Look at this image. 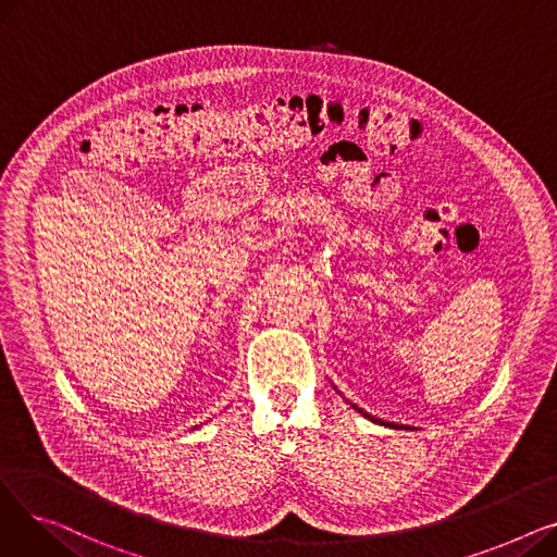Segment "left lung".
I'll return each instance as SVG.
<instances>
[{
	"label": "left lung",
	"instance_id": "obj_1",
	"mask_svg": "<svg viewBox=\"0 0 557 557\" xmlns=\"http://www.w3.org/2000/svg\"><path fill=\"white\" fill-rule=\"evenodd\" d=\"M352 408H355V411H359L363 418H368L370 422H376V424H384V426H391V429H408V426H399V424H393V422H384V420H379V418H374V416H370V413H366L363 411V408H359V406H355L352 404Z\"/></svg>",
	"mask_w": 557,
	"mask_h": 557
}]
</instances>
